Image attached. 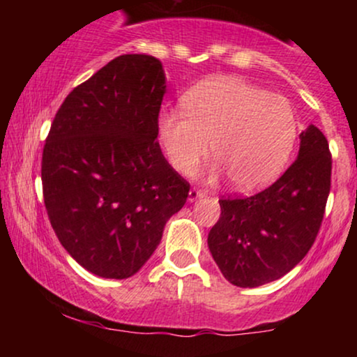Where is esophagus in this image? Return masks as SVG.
Returning <instances> with one entry per match:
<instances>
[{
	"mask_svg": "<svg viewBox=\"0 0 357 357\" xmlns=\"http://www.w3.org/2000/svg\"><path fill=\"white\" fill-rule=\"evenodd\" d=\"M204 196V191L203 190H198V188H191L190 190V195H188V202H196V199L203 198Z\"/></svg>",
	"mask_w": 357,
	"mask_h": 357,
	"instance_id": "obj_1",
	"label": "esophagus"
}]
</instances>
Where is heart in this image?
Wrapping results in <instances>:
<instances>
[{"mask_svg":"<svg viewBox=\"0 0 357 357\" xmlns=\"http://www.w3.org/2000/svg\"><path fill=\"white\" fill-rule=\"evenodd\" d=\"M298 122L282 96L225 77L196 85L181 110L159 119V141L178 173L191 174L210 154L213 176L225 171L240 191H257L284 171L297 141Z\"/></svg>","mask_w":357,"mask_h":357,"instance_id":"heart-1","label":"heart"}]
</instances>
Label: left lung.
<instances>
[{
	"instance_id": "8db88e82",
	"label": "left lung",
	"mask_w": 357,
	"mask_h": 357,
	"mask_svg": "<svg viewBox=\"0 0 357 357\" xmlns=\"http://www.w3.org/2000/svg\"><path fill=\"white\" fill-rule=\"evenodd\" d=\"M331 171L327 139L309 126L301 134L297 159L272 186L248 198L220 199L221 215L208 247L230 284H268L307 255L326 211Z\"/></svg>"
}]
</instances>
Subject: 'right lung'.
I'll return each instance as SVG.
<instances>
[{
	"instance_id": "obj_1",
	"label": "right lung",
	"mask_w": 357,
	"mask_h": 357,
	"mask_svg": "<svg viewBox=\"0 0 357 357\" xmlns=\"http://www.w3.org/2000/svg\"><path fill=\"white\" fill-rule=\"evenodd\" d=\"M166 92L161 61L121 55L67 96L43 147V199L63 248L102 278L149 260L190 183L158 142Z\"/></svg>"
}]
</instances>
